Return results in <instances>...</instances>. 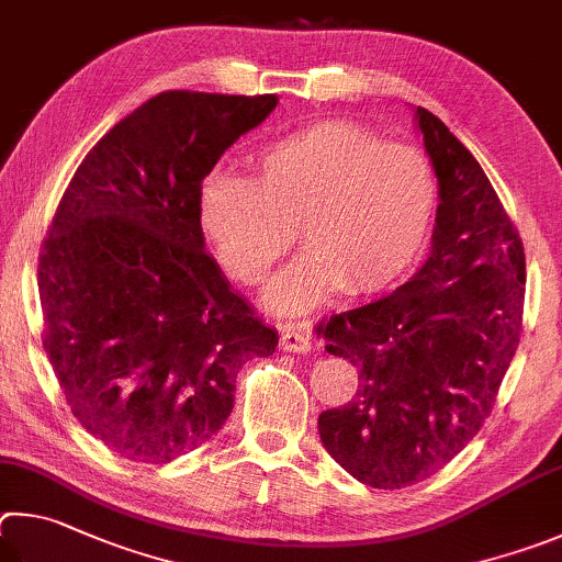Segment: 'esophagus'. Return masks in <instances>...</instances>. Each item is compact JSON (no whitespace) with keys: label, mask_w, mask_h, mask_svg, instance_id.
<instances>
[{"label":"esophagus","mask_w":562,"mask_h":562,"mask_svg":"<svg viewBox=\"0 0 562 562\" xmlns=\"http://www.w3.org/2000/svg\"><path fill=\"white\" fill-rule=\"evenodd\" d=\"M279 348L283 352H308L311 350V336L301 328H286L279 338Z\"/></svg>","instance_id":"esophagus-1"}]
</instances>
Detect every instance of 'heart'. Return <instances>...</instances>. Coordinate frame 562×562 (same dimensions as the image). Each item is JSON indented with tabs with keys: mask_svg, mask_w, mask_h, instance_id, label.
Returning <instances> with one entry per match:
<instances>
[{
	"mask_svg": "<svg viewBox=\"0 0 562 562\" xmlns=\"http://www.w3.org/2000/svg\"><path fill=\"white\" fill-rule=\"evenodd\" d=\"M437 175L415 145L382 143L352 121H321L266 145L254 177L206 175L200 224L216 261L254 286L306 244L266 293L281 313L321 306L340 286L372 293L397 281L427 241Z\"/></svg>",
	"mask_w": 562,
	"mask_h": 562,
	"instance_id": "heart-1",
	"label": "heart"
}]
</instances>
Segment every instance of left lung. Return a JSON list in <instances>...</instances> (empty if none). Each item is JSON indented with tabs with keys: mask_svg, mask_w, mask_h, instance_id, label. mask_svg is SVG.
<instances>
[{
	"mask_svg": "<svg viewBox=\"0 0 562 562\" xmlns=\"http://www.w3.org/2000/svg\"><path fill=\"white\" fill-rule=\"evenodd\" d=\"M439 180L425 266L366 306L318 323L326 350L358 368V395L318 417L321 441L372 488L445 469L494 409L524 330L526 254L476 157L417 108Z\"/></svg>",
	"mask_w": 562,
	"mask_h": 562,
	"instance_id": "left-lung-1",
	"label": "left lung"
}]
</instances>
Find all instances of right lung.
<instances>
[{
    "label": "right lung",
    "mask_w": 562,
    "mask_h": 562,
    "mask_svg": "<svg viewBox=\"0 0 562 562\" xmlns=\"http://www.w3.org/2000/svg\"><path fill=\"white\" fill-rule=\"evenodd\" d=\"M279 98L165 91L78 165L38 251L42 342L81 427L137 464L212 439L279 333L206 254L202 180Z\"/></svg>",
    "instance_id": "add662e5"
}]
</instances>
